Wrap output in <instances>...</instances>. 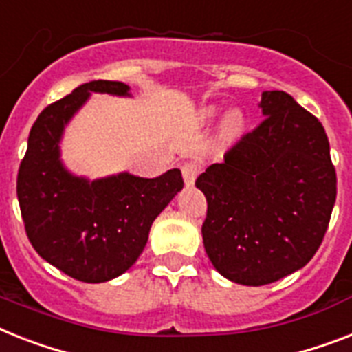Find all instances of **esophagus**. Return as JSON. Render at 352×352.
<instances>
[{
	"label": "esophagus",
	"instance_id": "obj_1",
	"mask_svg": "<svg viewBox=\"0 0 352 352\" xmlns=\"http://www.w3.org/2000/svg\"><path fill=\"white\" fill-rule=\"evenodd\" d=\"M199 171H201V168H199V164L193 161H188L182 164V177H184V182L188 186L193 184L197 179V175H199Z\"/></svg>",
	"mask_w": 352,
	"mask_h": 352
}]
</instances>
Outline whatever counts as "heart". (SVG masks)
Wrapping results in <instances>:
<instances>
[{
    "label": "heart",
    "instance_id": "heart-1",
    "mask_svg": "<svg viewBox=\"0 0 352 352\" xmlns=\"http://www.w3.org/2000/svg\"><path fill=\"white\" fill-rule=\"evenodd\" d=\"M242 126V117L239 111H230L228 116H226L224 121V128L228 131H236L239 128Z\"/></svg>",
    "mask_w": 352,
    "mask_h": 352
}]
</instances>
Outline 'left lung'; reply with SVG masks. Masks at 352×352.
<instances>
[{
    "mask_svg": "<svg viewBox=\"0 0 352 352\" xmlns=\"http://www.w3.org/2000/svg\"><path fill=\"white\" fill-rule=\"evenodd\" d=\"M264 121L199 175L202 241L222 276L265 285L302 270L324 241L336 171L322 122L282 90L262 94Z\"/></svg>",
    "mask_w": 352,
    "mask_h": 352,
    "instance_id": "8db88e82",
    "label": "left lung"
}]
</instances>
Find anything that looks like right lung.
Instances as JSON below:
<instances>
[{"label": "right lung", "mask_w": 352, "mask_h": 352, "mask_svg": "<svg viewBox=\"0 0 352 352\" xmlns=\"http://www.w3.org/2000/svg\"><path fill=\"white\" fill-rule=\"evenodd\" d=\"M92 92L130 96L121 81H90L48 104L28 135L18 171V201L34 250L65 275L88 284L128 271L159 213L182 190L181 170L144 179L119 173L88 181L63 166V131Z\"/></svg>", "instance_id": "1"}]
</instances>
